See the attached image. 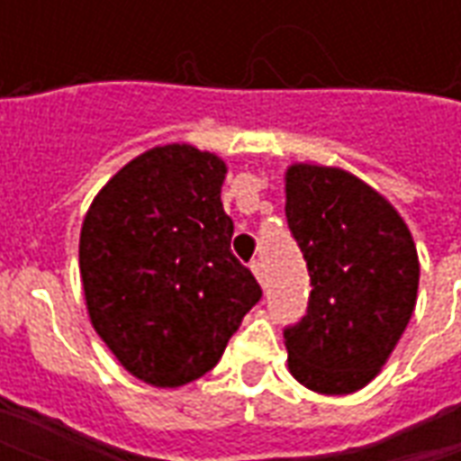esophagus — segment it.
<instances>
[{"instance_id": "obj_1", "label": "esophagus", "mask_w": 461, "mask_h": 461, "mask_svg": "<svg viewBox=\"0 0 461 461\" xmlns=\"http://www.w3.org/2000/svg\"><path fill=\"white\" fill-rule=\"evenodd\" d=\"M251 267V271H254V276H257V281H259V284H264V279H267V274H264V264H261L259 259H254L249 264Z\"/></svg>"}]
</instances>
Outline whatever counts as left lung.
<instances>
[{"label": "left lung", "instance_id": "8db88e82", "mask_svg": "<svg viewBox=\"0 0 461 461\" xmlns=\"http://www.w3.org/2000/svg\"><path fill=\"white\" fill-rule=\"evenodd\" d=\"M286 220L309 267L306 316L284 330L291 375L350 395L385 366L412 319L420 259L405 220L353 172L294 162Z\"/></svg>", "mask_w": 461, "mask_h": 461}]
</instances>
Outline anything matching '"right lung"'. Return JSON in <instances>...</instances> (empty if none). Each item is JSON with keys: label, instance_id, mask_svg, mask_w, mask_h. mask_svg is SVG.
I'll list each match as a JSON object with an SVG mask.
<instances>
[{"label": "right lung", "instance_id": "add662e5", "mask_svg": "<svg viewBox=\"0 0 461 461\" xmlns=\"http://www.w3.org/2000/svg\"><path fill=\"white\" fill-rule=\"evenodd\" d=\"M227 162L187 142L150 148L86 212L78 267L88 319L131 375L180 387L210 373L261 299L231 254Z\"/></svg>", "mask_w": 461, "mask_h": 461}]
</instances>
